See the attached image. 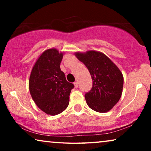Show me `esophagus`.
Segmentation results:
<instances>
[{
    "label": "esophagus",
    "instance_id": "esophagus-1",
    "mask_svg": "<svg viewBox=\"0 0 151 151\" xmlns=\"http://www.w3.org/2000/svg\"><path fill=\"white\" fill-rule=\"evenodd\" d=\"M73 84H74V86H75V88H78V82H75L73 83Z\"/></svg>",
    "mask_w": 151,
    "mask_h": 151
}]
</instances>
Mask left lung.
I'll return each instance as SVG.
<instances>
[{
  "label": "left lung",
  "mask_w": 151,
  "mask_h": 151,
  "mask_svg": "<svg viewBox=\"0 0 151 151\" xmlns=\"http://www.w3.org/2000/svg\"><path fill=\"white\" fill-rule=\"evenodd\" d=\"M84 64L93 80V86L84 95L86 104L99 113L108 112L118 102L123 89V75L118 67L103 53L88 51L76 52Z\"/></svg>",
  "instance_id": "8db88e82"
}]
</instances>
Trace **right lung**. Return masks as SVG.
<instances>
[{
  "label": "right lung",
  "mask_w": 151,
  "mask_h": 151,
  "mask_svg": "<svg viewBox=\"0 0 151 151\" xmlns=\"http://www.w3.org/2000/svg\"><path fill=\"white\" fill-rule=\"evenodd\" d=\"M63 57V53L56 49H47L38 58L31 72V96L37 106L48 115H58L67 109L74 87L67 81L60 67Z\"/></svg>",
  "instance_id": "1"
}]
</instances>
